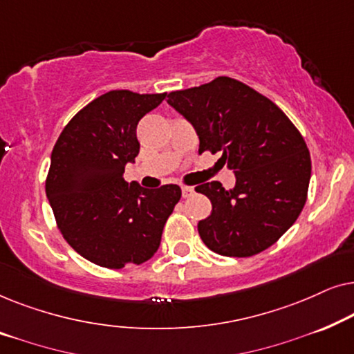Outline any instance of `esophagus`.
I'll return each mask as SVG.
<instances>
[{
	"label": "esophagus",
	"instance_id": "obj_1",
	"mask_svg": "<svg viewBox=\"0 0 354 354\" xmlns=\"http://www.w3.org/2000/svg\"><path fill=\"white\" fill-rule=\"evenodd\" d=\"M193 193H195V188H193V187H187V185L182 187V196H183V198L192 196Z\"/></svg>",
	"mask_w": 354,
	"mask_h": 354
}]
</instances>
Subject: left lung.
<instances>
[{"instance_id": "1", "label": "left lung", "mask_w": 354, "mask_h": 354, "mask_svg": "<svg viewBox=\"0 0 354 354\" xmlns=\"http://www.w3.org/2000/svg\"><path fill=\"white\" fill-rule=\"evenodd\" d=\"M167 103L196 130L200 153L221 151L235 172L229 190L216 180L195 187L212 203L198 222L205 245L232 258L274 245L306 203L311 158L301 133L279 106L230 77L172 91Z\"/></svg>"}]
</instances>
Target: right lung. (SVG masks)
Segmentation results:
<instances>
[{
	"instance_id": "obj_1",
	"label": "right lung",
	"mask_w": 354,
	"mask_h": 354,
	"mask_svg": "<svg viewBox=\"0 0 354 354\" xmlns=\"http://www.w3.org/2000/svg\"><path fill=\"white\" fill-rule=\"evenodd\" d=\"M166 95L108 91L72 118L53 148L46 196L57 227L77 253L101 268L153 258L182 196L178 185L149 190L122 177L140 151V119Z\"/></svg>"
}]
</instances>
